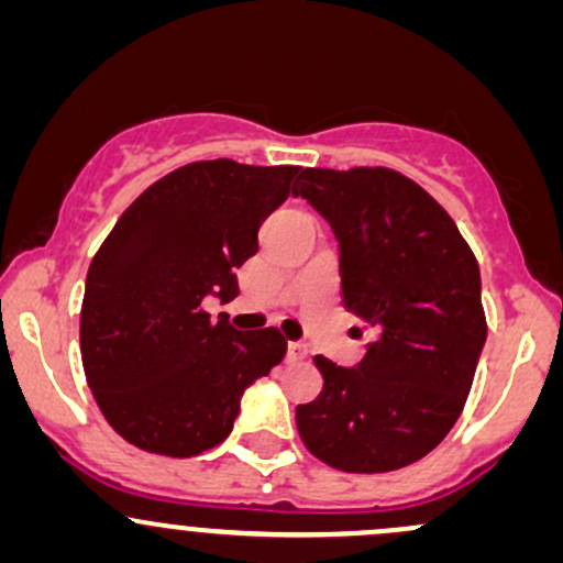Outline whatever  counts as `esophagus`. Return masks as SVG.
Returning a JSON list of instances; mask_svg holds the SVG:
<instances>
[{"label":"esophagus","instance_id":"1","mask_svg":"<svg viewBox=\"0 0 563 563\" xmlns=\"http://www.w3.org/2000/svg\"><path fill=\"white\" fill-rule=\"evenodd\" d=\"M305 355H307L305 342H288V357H291V361H301Z\"/></svg>","mask_w":563,"mask_h":563}]
</instances>
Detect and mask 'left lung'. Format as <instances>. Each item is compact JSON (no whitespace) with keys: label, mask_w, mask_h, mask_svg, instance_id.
Masks as SVG:
<instances>
[{"label":"left lung","mask_w":563,"mask_h":563,"mask_svg":"<svg viewBox=\"0 0 563 563\" xmlns=\"http://www.w3.org/2000/svg\"><path fill=\"white\" fill-rule=\"evenodd\" d=\"M294 195L329 221L344 307L374 342L357 366L318 355L323 390L296 406L310 452L344 473H387L454 428L486 344L481 272L452 216L390 168H305Z\"/></svg>","instance_id":"1"}]
</instances>
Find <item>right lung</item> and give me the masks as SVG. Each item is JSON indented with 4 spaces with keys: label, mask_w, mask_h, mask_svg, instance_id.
Wrapping results in <instances>:
<instances>
[{
    "label": "right lung",
    "mask_w": 563,
    "mask_h": 563,
    "mask_svg": "<svg viewBox=\"0 0 563 563\" xmlns=\"http://www.w3.org/2000/svg\"><path fill=\"white\" fill-rule=\"evenodd\" d=\"M296 165L191 163L120 216L85 280L79 347L107 422L133 446L195 456L232 432L245 387L286 355L277 329L238 331L206 312L240 294L234 269L294 191Z\"/></svg>",
    "instance_id": "1"
}]
</instances>
